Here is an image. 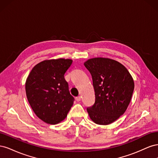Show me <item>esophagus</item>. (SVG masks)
I'll use <instances>...</instances> for the list:
<instances>
[{
  "mask_svg": "<svg viewBox=\"0 0 158 158\" xmlns=\"http://www.w3.org/2000/svg\"><path fill=\"white\" fill-rule=\"evenodd\" d=\"M76 100L77 102H80L81 101V97L80 96H78V97H76Z\"/></svg>",
  "mask_w": 158,
  "mask_h": 158,
  "instance_id": "esophagus-1",
  "label": "esophagus"
}]
</instances>
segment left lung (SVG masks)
<instances>
[{
    "mask_svg": "<svg viewBox=\"0 0 158 158\" xmlns=\"http://www.w3.org/2000/svg\"><path fill=\"white\" fill-rule=\"evenodd\" d=\"M84 66L92 75L95 91V103L87 108L89 118L98 125H109L126 111L135 88L134 80L125 66L113 59H89Z\"/></svg>",
    "mask_w": 158,
    "mask_h": 158,
    "instance_id": "left-lung-1",
    "label": "left lung"
}]
</instances>
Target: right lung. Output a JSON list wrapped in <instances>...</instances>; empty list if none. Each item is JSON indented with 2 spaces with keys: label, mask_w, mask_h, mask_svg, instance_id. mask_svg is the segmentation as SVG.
Returning <instances> with one entry per match:
<instances>
[{
  "label": "right lung",
  "mask_w": 158,
  "mask_h": 158,
  "mask_svg": "<svg viewBox=\"0 0 158 158\" xmlns=\"http://www.w3.org/2000/svg\"><path fill=\"white\" fill-rule=\"evenodd\" d=\"M73 63L69 59L45 60L31 70L26 82V96L36 116L56 125L63 121L74 103L64 74Z\"/></svg>",
  "instance_id": "add662e5"
}]
</instances>
